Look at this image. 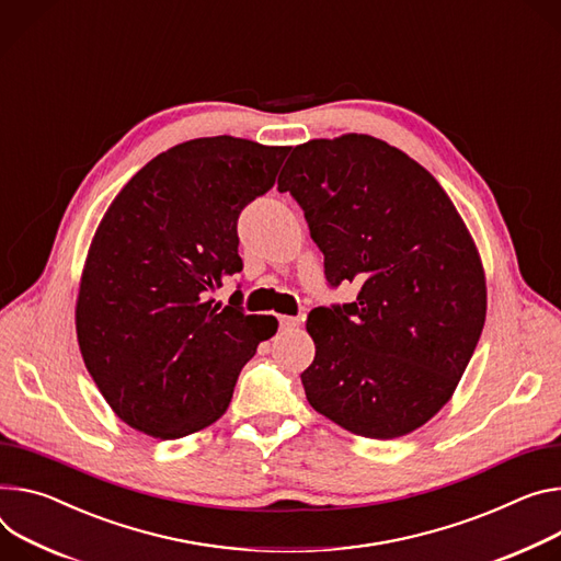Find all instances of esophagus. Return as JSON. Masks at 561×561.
<instances>
[{"label": "esophagus", "instance_id": "34e87169", "mask_svg": "<svg viewBox=\"0 0 561 561\" xmlns=\"http://www.w3.org/2000/svg\"><path fill=\"white\" fill-rule=\"evenodd\" d=\"M299 324H301V320H299V318H293V316H282V318H279V327H282L284 331L297 329Z\"/></svg>", "mask_w": 561, "mask_h": 561}]
</instances>
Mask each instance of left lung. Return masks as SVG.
I'll list each match as a JSON object with an SVG mask.
<instances>
[{"instance_id":"1","label":"left lung","mask_w":561,"mask_h":561,"mask_svg":"<svg viewBox=\"0 0 561 561\" xmlns=\"http://www.w3.org/2000/svg\"><path fill=\"white\" fill-rule=\"evenodd\" d=\"M277 187L301 206L331 286H360L307 320V400L365 438L419 430L451 398L485 324L468 226L423 165L367 134L297 145Z\"/></svg>"}]
</instances>
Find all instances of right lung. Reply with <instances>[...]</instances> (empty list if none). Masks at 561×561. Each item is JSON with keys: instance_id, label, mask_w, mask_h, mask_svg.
I'll return each mask as SVG.
<instances>
[{"instance_id": "1", "label": "right lung", "mask_w": 561, "mask_h": 561, "mask_svg": "<svg viewBox=\"0 0 561 561\" xmlns=\"http://www.w3.org/2000/svg\"><path fill=\"white\" fill-rule=\"evenodd\" d=\"M290 147L194 138L151 159L112 201L80 277L82 360L114 414L161 440L213 425L273 316L215 304L243 268L237 219L266 194Z\"/></svg>"}]
</instances>
